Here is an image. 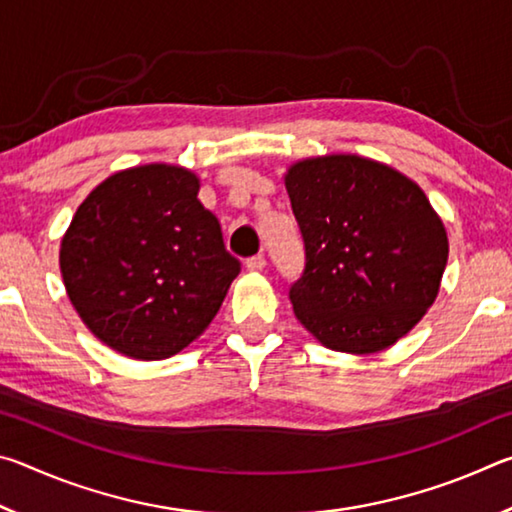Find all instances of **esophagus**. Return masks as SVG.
<instances>
[{"label":"esophagus","instance_id":"1","mask_svg":"<svg viewBox=\"0 0 512 512\" xmlns=\"http://www.w3.org/2000/svg\"><path fill=\"white\" fill-rule=\"evenodd\" d=\"M264 266H266V259H264V255H255V257H248L246 259V268L248 271H264Z\"/></svg>","mask_w":512,"mask_h":512}]
</instances>
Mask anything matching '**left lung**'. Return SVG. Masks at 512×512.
I'll return each instance as SVG.
<instances>
[{
    "label": "left lung",
    "mask_w": 512,
    "mask_h": 512,
    "mask_svg": "<svg viewBox=\"0 0 512 512\" xmlns=\"http://www.w3.org/2000/svg\"><path fill=\"white\" fill-rule=\"evenodd\" d=\"M305 241L291 284L296 318L329 350L372 354L420 323L443 280L449 241L422 189L361 155H320L284 176Z\"/></svg>",
    "instance_id": "8db88e82"
}]
</instances>
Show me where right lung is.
<instances>
[{
  "label": "right lung",
  "instance_id": "add662e5",
  "mask_svg": "<svg viewBox=\"0 0 512 512\" xmlns=\"http://www.w3.org/2000/svg\"><path fill=\"white\" fill-rule=\"evenodd\" d=\"M198 189L196 173L176 164L117 171L92 189L60 241L76 314L124 357L158 361L185 350L239 275Z\"/></svg>",
  "mask_w": 512,
  "mask_h": 512
}]
</instances>
